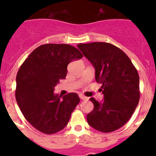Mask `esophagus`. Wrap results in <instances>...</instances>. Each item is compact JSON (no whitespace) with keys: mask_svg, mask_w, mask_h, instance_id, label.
<instances>
[{"mask_svg":"<svg viewBox=\"0 0 156 156\" xmlns=\"http://www.w3.org/2000/svg\"><path fill=\"white\" fill-rule=\"evenodd\" d=\"M80 99L81 100H83V101H87L88 100V98H87V97H85L84 95H80Z\"/></svg>","mask_w":156,"mask_h":156,"instance_id":"1","label":"esophagus"}]
</instances>
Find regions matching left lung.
Returning <instances> with one entry per match:
<instances>
[{
  "instance_id": "left-lung-1",
  "label": "left lung",
  "mask_w": 156,
  "mask_h": 156,
  "mask_svg": "<svg viewBox=\"0 0 156 156\" xmlns=\"http://www.w3.org/2000/svg\"><path fill=\"white\" fill-rule=\"evenodd\" d=\"M77 46L94 67L95 80L104 94L100 102L90 98L94 109L87 115L88 124L103 133L115 131L126 124L138 105V73L126 54L109 43Z\"/></svg>"
}]
</instances>
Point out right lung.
Instances as JSON below:
<instances>
[{
	"label": "right lung",
	"mask_w": 156,
	"mask_h": 156,
	"mask_svg": "<svg viewBox=\"0 0 156 156\" xmlns=\"http://www.w3.org/2000/svg\"><path fill=\"white\" fill-rule=\"evenodd\" d=\"M83 55L69 44H47L30 53L16 76V98L27 121L37 130L52 134L64 129L80 102L76 93L54 94L65 79L69 63Z\"/></svg>",
	"instance_id": "1"
}]
</instances>
